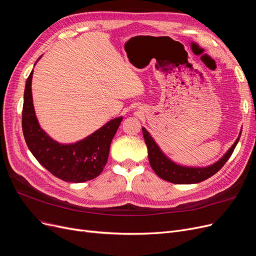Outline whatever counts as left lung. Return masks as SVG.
I'll return each mask as SVG.
<instances>
[{
	"mask_svg": "<svg viewBox=\"0 0 256 256\" xmlns=\"http://www.w3.org/2000/svg\"><path fill=\"white\" fill-rule=\"evenodd\" d=\"M142 131L145 143L147 145V150H148V160L154 172L160 178H162V180L177 184H198L214 175L226 164V161L230 159L232 154H233L240 138L239 134L233 146L214 164L207 168H187L175 164L173 161L166 158L164 152L160 150L156 142L154 141V138L147 132V130L145 128H142Z\"/></svg>",
	"mask_w": 256,
	"mask_h": 256,
	"instance_id": "left-lung-1",
	"label": "left lung"
}]
</instances>
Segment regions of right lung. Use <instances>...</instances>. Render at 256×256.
Wrapping results in <instances>:
<instances>
[{"label":"right lung","instance_id":"right-lung-1","mask_svg":"<svg viewBox=\"0 0 256 256\" xmlns=\"http://www.w3.org/2000/svg\"><path fill=\"white\" fill-rule=\"evenodd\" d=\"M32 78L33 70L26 80L22 109L23 136L30 152L51 174L64 182H83L100 175L122 118L106 122L78 143L60 144L47 136L37 122L30 88Z\"/></svg>","mask_w":256,"mask_h":256}]
</instances>
